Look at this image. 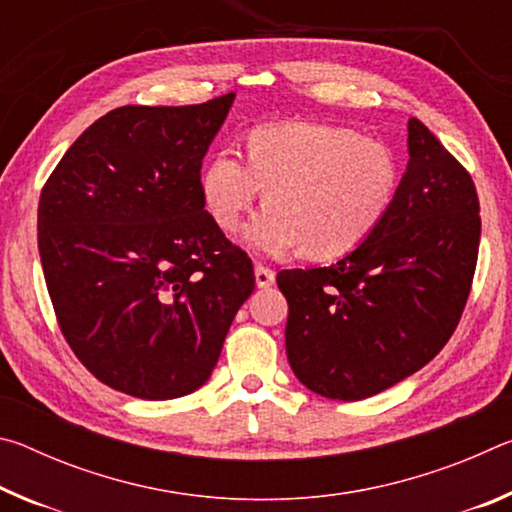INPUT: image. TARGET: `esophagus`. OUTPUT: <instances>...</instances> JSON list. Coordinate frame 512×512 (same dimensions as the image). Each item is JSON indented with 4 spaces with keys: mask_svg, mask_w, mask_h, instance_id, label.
Here are the masks:
<instances>
[{
    "mask_svg": "<svg viewBox=\"0 0 512 512\" xmlns=\"http://www.w3.org/2000/svg\"><path fill=\"white\" fill-rule=\"evenodd\" d=\"M255 282L259 289H268L275 284V271L264 264H255Z\"/></svg>",
    "mask_w": 512,
    "mask_h": 512,
    "instance_id": "34e87169",
    "label": "esophagus"
}]
</instances>
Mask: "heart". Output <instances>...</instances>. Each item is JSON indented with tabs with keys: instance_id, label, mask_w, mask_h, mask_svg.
Returning a JSON list of instances; mask_svg holds the SVG:
<instances>
[{
	"instance_id": "1",
	"label": "heart",
	"mask_w": 512,
	"mask_h": 512,
	"mask_svg": "<svg viewBox=\"0 0 512 512\" xmlns=\"http://www.w3.org/2000/svg\"><path fill=\"white\" fill-rule=\"evenodd\" d=\"M397 160L384 142L352 128L284 121L248 133L246 158L221 149L201 173L207 212L235 232L264 192L266 210L246 241L280 257L305 248L314 259H339L375 235L391 210Z\"/></svg>"
}]
</instances>
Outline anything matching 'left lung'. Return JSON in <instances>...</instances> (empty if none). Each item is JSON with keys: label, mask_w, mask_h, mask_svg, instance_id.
Segmentation results:
<instances>
[{"label": "left lung", "mask_w": 512, "mask_h": 512, "mask_svg": "<svg viewBox=\"0 0 512 512\" xmlns=\"http://www.w3.org/2000/svg\"><path fill=\"white\" fill-rule=\"evenodd\" d=\"M409 155L366 244L332 266L277 273L291 368L329 400H366L427 366L470 296L481 239L472 176L415 117Z\"/></svg>", "instance_id": "left-lung-1"}]
</instances>
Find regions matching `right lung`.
I'll use <instances>...</instances> for the list:
<instances>
[{
	"label": "right lung",
	"mask_w": 512,
	"mask_h": 512,
	"mask_svg": "<svg viewBox=\"0 0 512 512\" xmlns=\"http://www.w3.org/2000/svg\"><path fill=\"white\" fill-rule=\"evenodd\" d=\"M232 101L110 110L42 187L38 250L58 327L115 391L173 400L201 388L255 289L253 262L201 194Z\"/></svg>",
	"instance_id": "right-lung-1"
}]
</instances>
